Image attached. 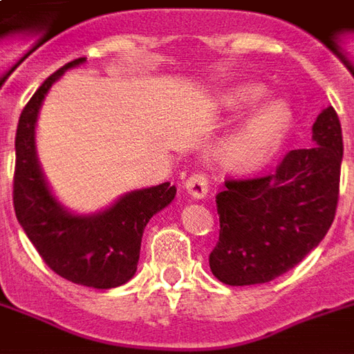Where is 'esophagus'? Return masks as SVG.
<instances>
[{
    "mask_svg": "<svg viewBox=\"0 0 354 354\" xmlns=\"http://www.w3.org/2000/svg\"><path fill=\"white\" fill-rule=\"evenodd\" d=\"M184 187L193 199H205L208 193V180L203 172H193L192 176L185 180Z\"/></svg>",
    "mask_w": 354,
    "mask_h": 354,
    "instance_id": "esophagus-1",
    "label": "esophagus"
}]
</instances>
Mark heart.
Segmentation results:
<instances>
[{
	"label": "heart",
	"instance_id": "1",
	"mask_svg": "<svg viewBox=\"0 0 354 354\" xmlns=\"http://www.w3.org/2000/svg\"><path fill=\"white\" fill-rule=\"evenodd\" d=\"M266 96L258 83H243L223 94L222 104L231 111H243L256 106ZM292 127V109L288 102L271 100L260 106L246 123L227 142V159L239 167L254 169L273 157Z\"/></svg>",
	"mask_w": 354,
	"mask_h": 354
}]
</instances>
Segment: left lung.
I'll return each mask as SVG.
<instances>
[{
	"label": "left lung",
	"mask_w": 354,
	"mask_h": 354,
	"mask_svg": "<svg viewBox=\"0 0 354 354\" xmlns=\"http://www.w3.org/2000/svg\"><path fill=\"white\" fill-rule=\"evenodd\" d=\"M309 149H292L273 172L227 180L216 195L220 239L208 263L230 286L263 284L304 260L334 222L343 136L332 106L313 123Z\"/></svg>",
	"instance_id": "left-lung-1"
}]
</instances>
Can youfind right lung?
Here are the masks:
<instances>
[{"instance_id": "obj_1", "label": "right lung", "mask_w": 354, "mask_h": 354, "mask_svg": "<svg viewBox=\"0 0 354 354\" xmlns=\"http://www.w3.org/2000/svg\"><path fill=\"white\" fill-rule=\"evenodd\" d=\"M87 58H75L49 75L22 109L17 127L12 203L17 220L43 261L62 279L88 288H115L136 273L147 222L169 207L176 187L134 189L96 214H73L53 195L35 149L37 115L53 83Z\"/></svg>"}]
</instances>
